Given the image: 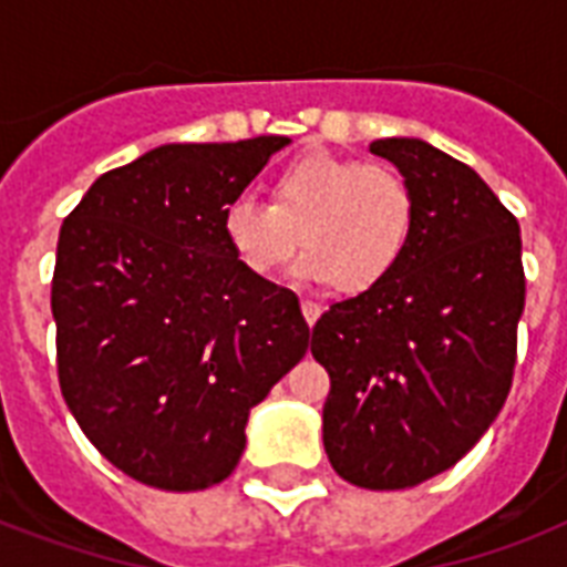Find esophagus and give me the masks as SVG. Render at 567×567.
<instances>
[{"instance_id":"34e87169","label":"esophagus","mask_w":567,"mask_h":567,"mask_svg":"<svg viewBox=\"0 0 567 567\" xmlns=\"http://www.w3.org/2000/svg\"><path fill=\"white\" fill-rule=\"evenodd\" d=\"M300 309H302V318H306V323H309V327H315V323H318V318H320V306H318V302H315V300H302Z\"/></svg>"}]
</instances>
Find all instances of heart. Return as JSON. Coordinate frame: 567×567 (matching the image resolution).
<instances>
[{
  "label": "heart",
  "instance_id": "obj_1",
  "mask_svg": "<svg viewBox=\"0 0 567 567\" xmlns=\"http://www.w3.org/2000/svg\"><path fill=\"white\" fill-rule=\"evenodd\" d=\"M223 238L247 274L270 276L302 252L293 276L362 293L403 261L414 229V194L391 167L306 153L274 176V203L235 196L220 217Z\"/></svg>",
  "mask_w": 567,
  "mask_h": 567
}]
</instances>
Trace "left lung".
<instances>
[{"instance_id": "8db88e82", "label": "left lung", "mask_w": 567, "mask_h": 567, "mask_svg": "<svg viewBox=\"0 0 567 567\" xmlns=\"http://www.w3.org/2000/svg\"><path fill=\"white\" fill-rule=\"evenodd\" d=\"M414 194L396 270L329 306L311 355L332 388L323 447L338 476L371 492L447 471L501 414L524 315L520 226L467 164L421 137H382Z\"/></svg>"}]
</instances>
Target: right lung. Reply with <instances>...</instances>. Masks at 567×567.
I'll return each mask as SVG.
<instances>
[{"instance_id": "1", "label": "right lung", "mask_w": 567, "mask_h": 567, "mask_svg": "<svg viewBox=\"0 0 567 567\" xmlns=\"http://www.w3.org/2000/svg\"><path fill=\"white\" fill-rule=\"evenodd\" d=\"M288 137L164 144L102 173L58 235V382L91 444L164 492L223 483L249 409L309 350L297 293L247 274L223 208Z\"/></svg>"}]
</instances>
